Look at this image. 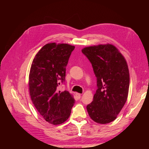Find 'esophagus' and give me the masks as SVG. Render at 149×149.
<instances>
[{"label":"esophagus","instance_id":"obj_1","mask_svg":"<svg viewBox=\"0 0 149 149\" xmlns=\"http://www.w3.org/2000/svg\"><path fill=\"white\" fill-rule=\"evenodd\" d=\"M75 95H76L77 99H81V94H80V93H76V94H75Z\"/></svg>","mask_w":149,"mask_h":149}]
</instances>
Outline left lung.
Masks as SVG:
<instances>
[{"instance_id":"8db88e82","label":"left lung","mask_w":149,"mask_h":149,"mask_svg":"<svg viewBox=\"0 0 149 149\" xmlns=\"http://www.w3.org/2000/svg\"><path fill=\"white\" fill-rule=\"evenodd\" d=\"M92 65L97 77L93 100L86 106L90 118L105 124L116 118L127 100L129 72L127 62L110 44L85 47L82 50Z\"/></svg>"}]
</instances>
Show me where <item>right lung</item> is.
I'll return each mask as SVG.
<instances>
[{
	"instance_id": "1",
	"label": "right lung",
	"mask_w": 149,
	"mask_h": 149,
	"mask_svg": "<svg viewBox=\"0 0 149 149\" xmlns=\"http://www.w3.org/2000/svg\"><path fill=\"white\" fill-rule=\"evenodd\" d=\"M74 49L66 43H47L37 53L31 65V100L43 118L53 125L65 122L75 103L68 91H58L59 85L65 81L66 67Z\"/></svg>"
}]
</instances>
